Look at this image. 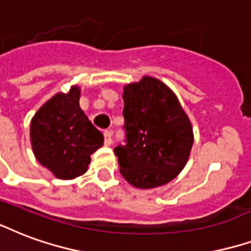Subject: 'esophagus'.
I'll return each instance as SVG.
<instances>
[{
	"label": "esophagus",
	"mask_w": 251,
	"mask_h": 251,
	"mask_svg": "<svg viewBox=\"0 0 251 251\" xmlns=\"http://www.w3.org/2000/svg\"><path fill=\"white\" fill-rule=\"evenodd\" d=\"M103 137H105V145H111L113 140H111V131L110 130H105L103 131Z\"/></svg>",
	"instance_id": "34e87169"
}]
</instances>
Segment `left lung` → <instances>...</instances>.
<instances>
[{
  "label": "left lung",
  "mask_w": 251,
  "mask_h": 251,
  "mask_svg": "<svg viewBox=\"0 0 251 251\" xmlns=\"http://www.w3.org/2000/svg\"><path fill=\"white\" fill-rule=\"evenodd\" d=\"M126 145H118L120 173L138 189H154L182 172L192 151V122L168 85L145 75L124 88Z\"/></svg>",
  "instance_id": "left-lung-1"
}]
</instances>
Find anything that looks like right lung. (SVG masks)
<instances>
[{
  "instance_id": "right-lung-1",
  "label": "right lung",
  "mask_w": 251,
  "mask_h": 251,
  "mask_svg": "<svg viewBox=\"0 0 251 251\" xmlns=\"http://www.w3.org/2000/svg\"><path fill=\"white\" fill-rule=\"evenodd\" d=\"M81 89L57 93L37 110L30 122L31 149L37 161L59 179L86 173L90 155L103 145V135L79 106Z\"/></svg>"
}]
</instances>
